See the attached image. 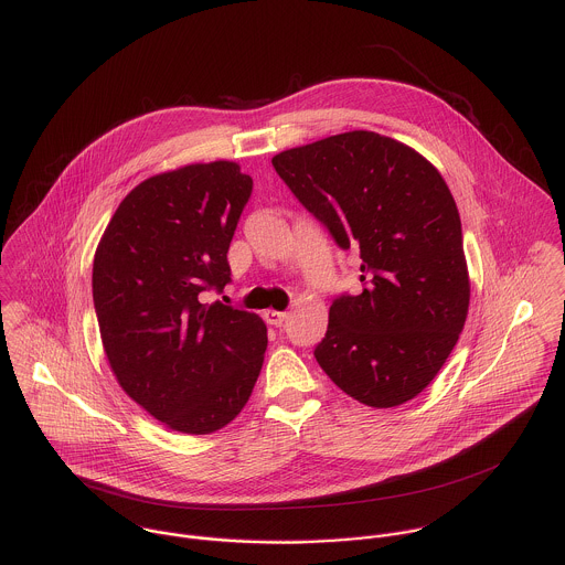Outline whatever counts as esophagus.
I'll list each match as a JSON object with an SVG mask.
<instances>
[{
	"mask_svg": "<svg viewBox=\"0 0 565 565\" xmlns=\"http://www.w3.org/2000/svg\"><path fill=\"white\" fill-rule=\"evenodd\" d=\"M287 318H289V313H285V311H274V309L265 311V322L271 323V326H282Z\"/></svg>",
	"mask_w": 565,
	"mask_h": 565,
	"instance_id": "obj_1",
	"label": "esophagus"
}]
</instances>
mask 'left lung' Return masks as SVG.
<instances>
[{
    "label": "left lung",
    "instance_id": "left-lung-1",
    "mask_svg": "<svg viewBox=\"0 0 565 565\" xmlns=\"http://www.w3.org/2000/svg\"><path fill=\"white\" fill-rule=\"evenodd\" d=\"M271 164L337 245L361 254L365 289L332 302L320 367L374 408L415 398L450 356L470 307L446 180L413 148L370 130L285 150Z\"/></svg>",
    "mask_w": 565,
    "mask_h": 565
}]
</instances>
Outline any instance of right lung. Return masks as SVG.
Returning <instances> with one entry per match:
<instances>
[{
  "mask_svg": "<svg viewBox=\"0 0 565 565\" xmlns=\"http://www.w3.org/2000/svg\"><path fill=\"white\" fill-rule=\"evenodd\" d=\"M252 178L233 161L195 162L137 184L93 258V302L121 390L167 428L209 435L249 401L267 326L206 289L231 282L228 247Z\"/></svg>",
  "mask_w": 565,
  "mask_h": 565,
  "instance_id": "add662e5",
  "label": "right lung"
}]
</instances>
